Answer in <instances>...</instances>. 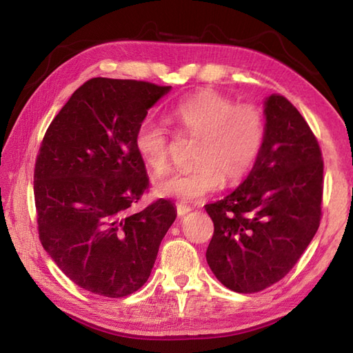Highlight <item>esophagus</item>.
<instances>
[{
    "label": "esophagus",
    "instance_id": "esophagus-1",
    "mask_svg": "<svg viewBox=\"0 0 353 353\" xmlns=\"http://www.w3.org/2000/svg\"><path fill=\"white\" fill-rule=\"evenodd\" d=\"M191 211V208L188 206V205H177V214L181 215V216H183L185 214H188Z\"/></svg>",
    "mask_w": 353,
    "mask_h": 353
}]
</instances>
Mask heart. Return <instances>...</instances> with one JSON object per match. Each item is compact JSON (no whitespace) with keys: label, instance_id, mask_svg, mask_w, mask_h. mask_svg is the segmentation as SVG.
Here are the masks:
<instances>
[{"label":"heart","instance_id":"obj_1","mask_svg":"<svg viewBox=\"0 0 353 353\" xmlns=\"http://www.w3.org/2000/svg\"><path fill=\"white\" fill-rule=\"evenodd\" d=\"M172 118L190 137L200 139L197 167L172 171L154 181L156 194L183 201L197 200L226 182L250 172L264 147L265 117L250 103L236 104L219 92L205 91L177 104ZM134 150L147 167L162 172L170 163L168 130L152 118L134 132Z\"/></svg>","mask_w":353,"mask_h":353}]
</instances>
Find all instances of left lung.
<instances>
[{
	"label": "left lung",
	"instance_id": "8db88e82",
	"mask_svg": "<svg viewBox=\"0 0 353 353\" xmlns=\"http://www.w3.org/2000/svg\"><path fill=\"white\" fill-rule=\"evenodd\" d=\"M264 147L245 181L205 206L206 261L224 287L258 292L296 265L321 219L323 159L308 123L282 95L265 100Z\"/></svg>",
	"mask_w": 353,
	"mask_h": 353
}]
</instances>
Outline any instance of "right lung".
Returning <instances> with one entry per match:
<instances>
[{
  "label": "right lung",
  "instance_id": "1",
  "mask_svg": "<svg viewBox=\"0 0 353 353\" xmlns=\"http://www.w3.org/2000/svg\"><path fill=\"white\" fill-rule=\"evenodd\" d=\"M171 86L95 77L81 85L45 132L34 165L43 249L94 294L124 297L148 279L176 220L170 200L130 208L148 190L134 132Z\"/></svg>",
  "mask_w": 353,
  "mask_h": 353
}]
</instances>
